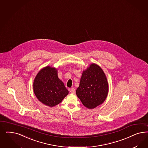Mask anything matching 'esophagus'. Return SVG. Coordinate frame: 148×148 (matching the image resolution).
<instances>
[{
    "label": "esophagus",
    "instance_id": "esophagus-1",
    "mask_svg": "<svg viewBox=\"0 0 148 148\" xmlns=\"http://www.w3.org/2000/svg\"><path fill=\"white\" fill-rule=\"evenodd\" d=\"M70 92H71V93H72V94H75V92H76L75 88H71L70 89Z\"/></svg>",
    "mask_w": 148,
    "mask_h": 148
}]
</instances>
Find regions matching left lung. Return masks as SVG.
I'll return each instance as SVG.
<instances>
[{"label": "left lung", "mask_w": 148, "mask_h": 148, "mask_svg": "<svg viewBox=\"0 0 148 148\" xmlns=\"http://www.w3.org/2000/svg\"><path fill=\"white\" fill-rule=\"evenodd\" d=\"M108 88L104 72L99 65L93 63L83 72L76 95L85 107L93 109L105 101Z\"/></svg>", "instance_id": "obj_1"}]
</instances>
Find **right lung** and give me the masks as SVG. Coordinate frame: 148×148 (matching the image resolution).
<instances>
[{
  "label": "right lung",
  "mask_w": 148,
  "mask_h": 148,
  "mask_svg": "<svg viewBox=\"0 0 148 148\" xmlns=\"http://www.w3.org/2000/svg\"><path fill=\"white\" fill-rule=\"evenodd\" d=\"M33 90L38 100L50 107L60 103L69 94L58 78L57 69L49 66L38 72L34 81Z\"/></svg>",
  "instance_id": "obj_1"
}]
</instances>
